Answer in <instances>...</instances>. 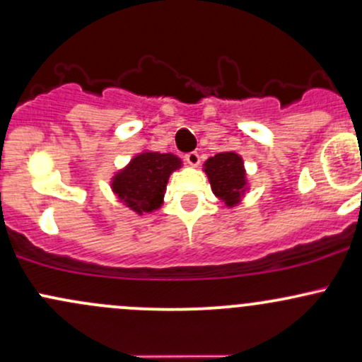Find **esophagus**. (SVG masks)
<instances>
[{
  "label": "esophagus",
  "mask_w": 362,
  "mask_h": 362,
  "mask_svg": "<svg viewBox=\"0 0 362 362\" xmlns=\"http://www.w3.org/2000/svg\"><path fill=\"white\" fill-rule=\"evenodd\" d=\"M199 154L196 153V151H190V153H187L185 154V161L189 163V165H192V166H196V165H199Z\"/></svg>",
  "instance_id": "esophagus-1"
}]
</instances>
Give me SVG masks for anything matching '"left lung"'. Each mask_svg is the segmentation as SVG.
I'll return each instance as SVG.
<instances>
[{
  "instance_id": "1",
  "label": "left lung",
  "mask_w": 362,
  "mask_h": 362,
  "mask_svg": "<svg viewBox=\"0 0 362 362\" xmlns=\"http://www.w3.org/2000/svg\"><path fill=\"white\" fill-rule=\"evenodd\" d=\"M214 196L226 206L239 204L245 190V170L242 158L235 153H220L204 163Z\"/></svg>"
}]
</instances>
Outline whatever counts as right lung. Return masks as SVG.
Listing matches in <instances>:
<instances>
[{"label":"right lung","instance_id":"1","mask_svg":"<svg viewBox=\"0 0 362 362\" xmlns=\"http://www.w3.org/2000/svg\"><path fill=\"white\" fill-rule=\"evenodd\" d=\"M177 168L180 160L173 154L141 153L113 178L111 187L130 209L151 213L163 204L168 177Z\"/></svg>","mask_w":362,"mask_h":362}]
</instances>
